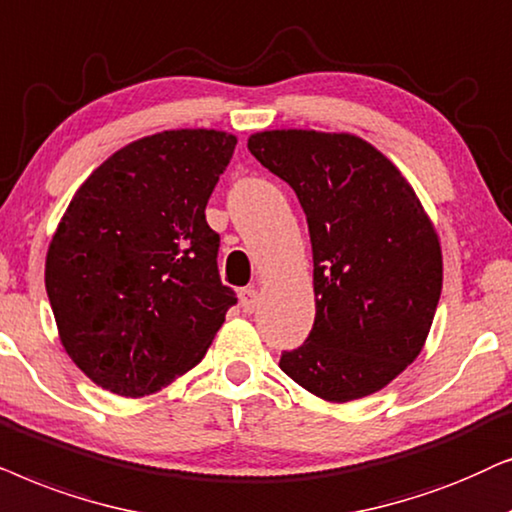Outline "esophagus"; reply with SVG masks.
<instances>
[{"mask_svg":"<svg viewBox=\"0 0 512 512\" xmlns=\"http://www.w3.org/2000/svg\"><path fill=\"white\" fill-rule=\"evenodd\" d=\"M241 306H243V311L245 313H252L257 309V302H260V292H257L255 288H243L241 290Z\"/></svg>","mask_w":512,"mask_h":512,"instance_id":"1","label":"esophagus"}]
</instances>
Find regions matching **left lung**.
<instances>
[{
	"mask_svg": "<svg viewBox=\"0 0 512 512\" xmlns=\"http://www.w3.org/2000/svg\"><path fill=\"white\" fill-rule=\"evenodd\" d=\"M250 154L295 189L313 250L316 320L281 370L330 403L377 393L424 349L442 252L410 182L349 133L264 131Z\"/></svg>",
	"mask_w": 512,
	"mask_h": 512,
	"instance_id": "obj_1",
	"label": "left lung"
}]
</instances>
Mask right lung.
Returning <instances> with one entry per match:
<instances>
[{
  "mask_svg": "<svg viewBox=\"0 0 512 512\" xmlns=\"http://www.w3.org/2000/svg\"><path fill=\"white\" fill-rule=\"evenodd\" d=\"M234 147L206 128L149 135L95 168L67 206L46 292L67 356L107 391H161L201 363L236 304L206 222Z\"/></svg>",
  "mask_w": 512,
  "mask_h": 512,
  "instance_id": "obj_1",
  "label": "right lung"
}]
</instances>
